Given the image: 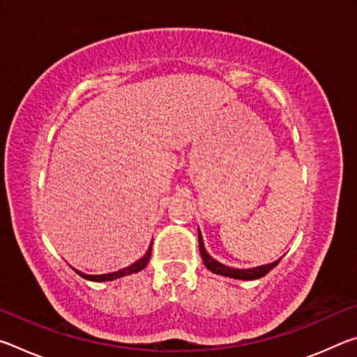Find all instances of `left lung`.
I'll list each match as a JSON object with an SVG mask.
<instances>
[{"label": "left lung", "mask_w": 357, "mask_h": 357, "mask_svg": "<svg viewBox=\"0 0 357 357\" xmlns=\"http://www.w3.org/2000/svg\"><path fill=\"white\" fill-rule=\"evenodd\" d=\"M198 244H200V253H202L203 263L211 271V273L219 274V275H225V277H231V279H238V280L261 279V277L268 274L269 271L275 268V266L279 264V261H280V259H277V261H274V263L257 266V268H250V269L229 268V266H225V264H222L219 261H215V259L206 252V249H204V244H203V238H202L200 229H198Z\"/></svg>", "instance_id": "8db88e82"}]
</instances>
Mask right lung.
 Returning a JSON list of instances; mask_svg holds the SVG:
<instances>
[{"mask_svg": "<svg viewBox=\"0 0 357 357\" xmlns=\"http://www.w3.org/2000/svg\"><path fill=\"white\" fill-rule=\"evenodd\" d=\"M151 250H153V244L149 245V249H148V252H146V253H144V257H143V258L138 259V261H135L134 264L128 266V268L116 271V273L102 274V275H89V274L80 273V271H75V273H77L78 275H80V277H83V279H86V280H93V282H108V280L119 279V277L135 274V273H138V271H142L143 268H146V266H148V261H149V258H151Z\"/></svg>", "mask_w": 357, "mask_h": 357, "instance_id": "right-lung-1", "label": "right lung"}]
</instances>
